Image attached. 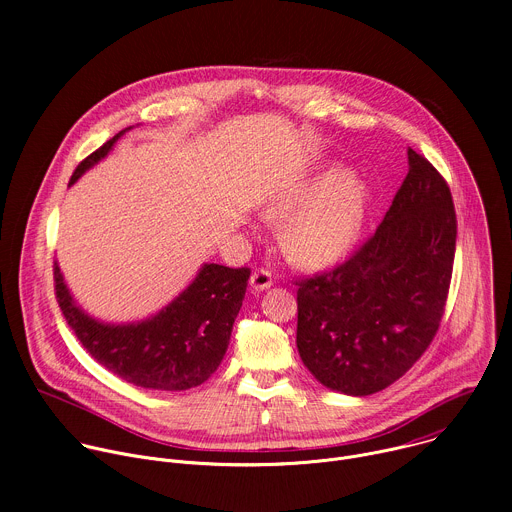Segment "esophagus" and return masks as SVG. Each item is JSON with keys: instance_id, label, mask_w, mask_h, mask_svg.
<instances>
[{"instance_id": "obj_1", "label": "esophagus", "mask_w": 512, "mask_h": 512, "mask_svg": "<svg viewBox=\"0 0 512 512\" xmlns=\"http://www.w3.org/2000/svg\"><path fill=\"white\" fill-rule=\"evenodd\" d=\"M273 285V277H271V271L267 269H255L253 275H251V287L255 291H263L267 287Z\"/></svg>"}]
</instances>
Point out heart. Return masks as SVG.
<instances>
[{
  "mask_svg": "<svg viewBox=\"0 0 512 512\" xmlns=\"http://www.w3.org/2000/svg\"><path fill=\"white\" fill-rule=\"evenodd\" d=\"M367 206V188L344 170L330 168L316 174L275 208L279 216L296 214L283 233L285 253L310 267L336 263L354 245Z\"/></svg>",
  "mask_w": 512,
  "mask_h": 512,
  "instance_id": "1",
  "label": "heart"
}]
</instances>
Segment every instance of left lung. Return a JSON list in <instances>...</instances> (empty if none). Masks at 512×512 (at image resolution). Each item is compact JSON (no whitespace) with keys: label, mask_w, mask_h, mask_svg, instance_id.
<instances>
[{"label":"left lung","mask_w":512,"mask_h":512,"mask_svg":"<svg viewBox=\"0 0 512 512\" xmlns=\"http://www.w3.org/2000/svg\"><path fill=\"white\" fill-rule=\"evenodd\" d=\"M409 172L377 231L348 259L298 279V350L328 389L373 395L401 379L440 328L454 269L446 178L409 148Z\"/></svg>","instance_id":"obj_1"}]
</instances>
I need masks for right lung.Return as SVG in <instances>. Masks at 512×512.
<instances>
[{"mask_svg":"<svg viewBox=\"0 0 512 512\" xmlns=\"http://www.w3.org/2000/svg\"><path fill=\"white\" fill-rule=\"evenodd\" d=\"M123 133L125 129L87 156L68 184H75L85 170L105 158ZM52 271L60 312L83 348L119 379L158 391L198 387L216 371L227 352L251 275L249 267L204 265L182 294L154 318L109 326L81 312L72 302L56 263Z\"/></svg>","mask_w":512,"mask_h":512,"instance_id":"right-lung-1","label":"right lung"}]
</instances>
